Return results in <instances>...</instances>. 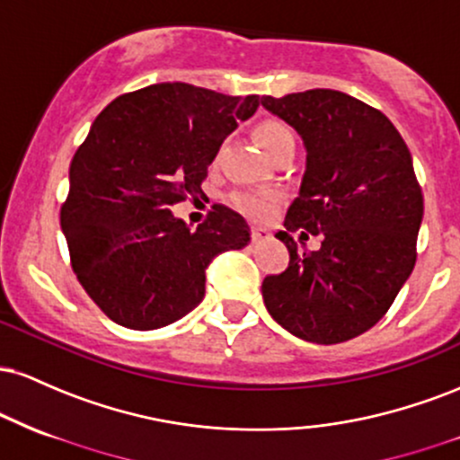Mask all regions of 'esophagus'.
Instances as JSON below:
<instances>
[{
	"mask_svg": "<svg viewBox=\"0 0 460 460\" xmlns=\"http://www.w3.org/2000/svg\"><path fill=\"white\" fill-rule=\"evenodd\" d=\"M251 237H252V242H263V240H268V237H270V231L261 229V226H255V229L251 231Z\"/></svg>",
	"mask_w": 460,
	"mask_h": 460,
	"instance_id": "esophagus-1",
	"label": "esophagus"
}]
</instances>
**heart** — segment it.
Listing matches in <instances>:
<instances>
[{"instance_id":"1","label":"heart","mask_w":460,"mask_h":460,"mask_svg":"<svg viewBox=\"0 0 460 460\" xmlns=\"http://www.w3.org/2000/svg\"><path fill=\"white\" fill-rule=\"evenodd\" d=\"M255 140L268 155L281 149L285 145H294V131L288 123L279 119H263L255 125ZM234 205L242 214H246L252 220H266L274 209H277L279 197L277 192H235Z\"/></svg>"}]
</instances>
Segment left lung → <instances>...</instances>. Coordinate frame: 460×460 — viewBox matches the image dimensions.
Wrapping results in <instances>:
<instances>
[{
	"mask_svg": "<svg viewBox=\"0 0 460 460\" xmlns=\"http://www.w3.org/2000/svg\"><path fill=\"white\" fill-rule=\"evenodd\" d=\"M307 149L300 192L277 237L289 266L263 279L266 309L285 331L340 344L387 314L415 266L424 197L402 136L381 110L329 88L261 97ZM294 230L320 234L300 252Z\"/></svg>",
	"mask_w": 460,
	"mask_h": 460,
	"instance_id": "obj_1",
	"label": "left lung"
}]
</instances>
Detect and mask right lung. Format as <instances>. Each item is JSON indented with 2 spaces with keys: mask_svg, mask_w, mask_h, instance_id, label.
Masks as SVG:
<instances>
[{
  "mask_svg": "<svg viewBox=\"0 0 460 460\" xmlns=\"http://www.w3.org/2000/svg\"><path fill=\"white\" fill-rule=\"evenodd\" d=\"M257 108L260 94L164 82L120 94L94 119L73 155L60 225L77 281L116 324L153 331L183 318L203 300L214 257L251 242L225 205L197 229L171 208L203 192L223 140Z\"/></svg>",
  "mask_w": 460,
  "mask_h": 460,
  "instance_id": "obj_1",
  "label": "right lung"
}]
</instances>
